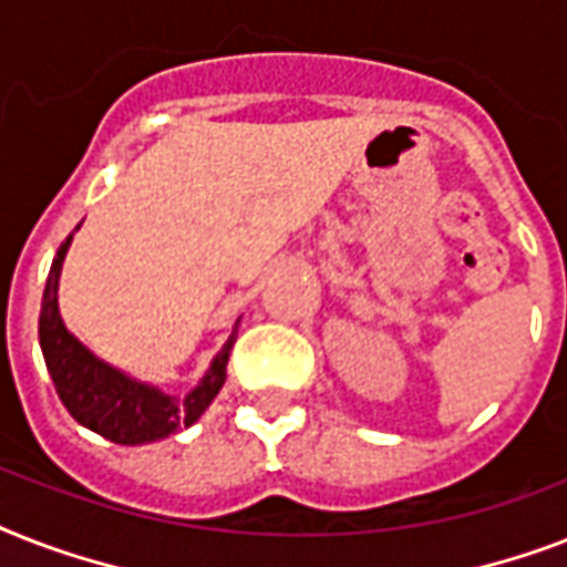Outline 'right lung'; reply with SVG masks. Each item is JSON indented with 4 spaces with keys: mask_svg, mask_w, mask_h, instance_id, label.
Wrapping results in <instances>:
<instances>
[{
    "mask_svg": "<svg viewBox=\"0 0 567 567\" xmlns=\"http://www.w3.org/2000/svg\"><path fill=\"white\" fill-rule=\"evenodd\" d=\"M70 240L73 235L61 244L55 261L49 267L47 291L40 302V350H43L49 377L55 382V391L66 405V412L82 426L114 444H150V441L167 439L182 426H190L212 405L226 382V364H229L240 320L220 353L214 355L208 373L185 396L164 394L162 388L137 382L96 359L79 338L66 332L61 311H58V276H61Z\"/></svg>",
    "mask_w": 567,
    "mask_h": 567,
    "instance_id": "obj_1",
    "label": "right lung"
}]
</instances>
